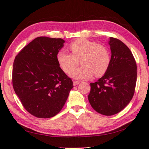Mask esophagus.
Segmentation results:
<instances>
[{
	"label": "esophagus",
	"instance_id": "34e87169",
	"mask_svg": "<svg viewBox=\"0 0 149 149\" xmlns=\"http://www.w3.org/2000/svg\"><path fill=\"white\" fill-rule=\"evenodd\" d=\"M79 81H73V84H74V86H75V85H78L79 84Z\"/></svg>",
	"mask_w": 149,
	"mask_h": 149
}]
</instances>
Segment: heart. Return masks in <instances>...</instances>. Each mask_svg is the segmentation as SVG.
Masks as SVG:
<instances>
[{
	"label": "heart",
	"mask_w": 149,
	"mask_h": 149,
	"mask_svg": "<svg viewBox=\"0 0 149 149\" xmlns=\"http://www.w3.org/2000/svg\"><path fill=\"white\" fill-rule=\"evenodd\" d=\"M70 49L72 54L60 50L57 53L56 58L60 67L66 73L76 67L78 60L81 59L82 66L71 71L70 75L72 77L88 79L94 74L96 77H100L107 72L110 64V54L106 47L81 38L72 42Z\"/></svg>",
	"instance_id": "obj_1"
}]
</instances>
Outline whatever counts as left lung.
Instances as JSON below:
<instances>
[{"mask_svg": "<svg viewBox=\"0 0 149 149\" xmlns=\"http://www.w3.org/2000/svg\"><path fill=\"white\" fill-rule=\"evenodd\" d=\"M110 64L107 72L91 83L88 99L93 109L102 115L112 116L122 111L134 95L137 64L133 54L120 40L110 37Z\"/></svg>", "mask_w": 149, "mask_h": 149, "instance_id": "left-lung-1", "label": "left lung"}]
</instances>
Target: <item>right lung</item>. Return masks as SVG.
I'll use <instances>...</instances> for the list:
<instances>
[{
	"instance_id": "1",
	"label": "right lung",
	"mask_w": 149,
	"mask_h": 149,
	"mask_svg": "<svg viewBox=\"0 0 149 149\" xmlns=\"http://www.w3.org/2000/svg\"><path fill=\"white\" fill-rule=\"evenodd\" d=\"M64 42L62 39L37 37L15 58L12 70L14 91L26 110L35 117L56 116L74 87L56 58Z\"/></svg>"
}]
</instances>
